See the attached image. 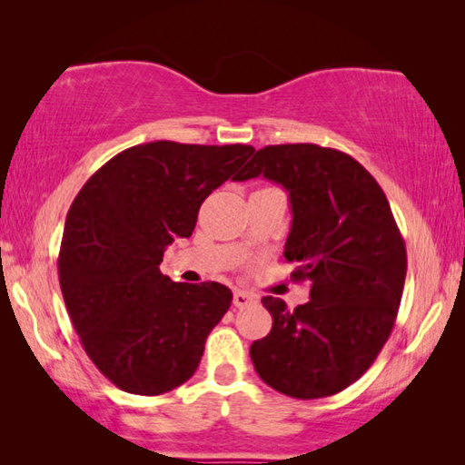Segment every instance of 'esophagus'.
Here are the masks:
<instances>
[{"mask_svg":"<svg viewBox=\"0 0 465 465\" xmlns=\"http://www.w3.org/2000/svg\"><path fill=\"white\" fill-rule=\"evenodd\" d=\"M258 302L256 295L248 293V291H233V305L235 308H248V305H254Z\"/></svg>","mask_w":465,"mask_h":465,"instance_id":"1","label":"esophagus"}]
</instances>
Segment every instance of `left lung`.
<instances>
[{
    "label": "left lung",
    "mask_w": 465,
    "mask_h": 465,
    "mask_svg": "<svg viewBox=\"0 0 465 465\" xmlns=\"http://www.w3.org/2000/svg\"><path fill=\"white\" fill-rule=\"evenodd\" d=\"M258 176L289 193L293 222L282 256L312 289L295 310L262 297L272 328L252 342V363L285 396H332L371 367L390 338L406 279L404 240L381 186L338 149L266 145L233 180Z\"/></svg>",
    "instance_id": "8db88e82"
}]
</instances>
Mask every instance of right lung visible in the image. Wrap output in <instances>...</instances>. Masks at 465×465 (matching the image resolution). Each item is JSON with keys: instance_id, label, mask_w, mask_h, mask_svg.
<instances>
[{"instance_id": "obj_1", "label": "right lung", "mask_w": 465, "mask_h": 465, "mask_svg": "<svg viewBox=\"0 0 465 465\" xmlns=\"http://www.w3.org/2000/svg\"><path fill=\"white\" fill-rule=\"evenodd\" d=\"M254 147L153 141L114 155L72 203L59 250L69 318L116 388L160 396L191 380L232 303L222 282H174L163 250L188 238L203 201Z\"/></svg>"}]
</instances>
